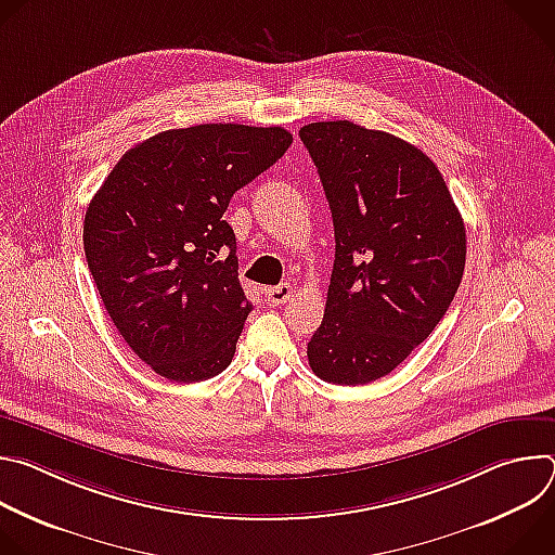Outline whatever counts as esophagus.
<instances>
[{
	"mask_svg": "<svg viewBox=\"0 0 555 555\" xmlns=\"http://www.w3.org/2000/svg\"><path fill=\"white\" fill-rule=\"evenodd\" d=\"M292 285L289 283H281V285H274V287H268L266 289V300L270 305H283L292 298Z\"/></svg>",
	"mask_w": 555,
	"mask_h": 555,
	"instance_id": "1",
	"label": "esophagus"
}]
</instances>
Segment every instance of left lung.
Instances as JSON below:
<instances>
[{
    "label": "left lung",
    "instance_id": "8db88e82",
    "mask_svg": "<svg viewBox=\"0 0 555 555\" xmlns=\"http://www.w3.org/2000/svg\"><path fill=\"white\" fill-rule=\"evenodd\" d=\"M336 236L327 305L307 343L311 371L358 386L388 375L446 315L465 268V225L430 157L349 120L298 131Z\"/></svg>",
    "mask_w": 555,
    "mask_h": 555
}]
</instances>
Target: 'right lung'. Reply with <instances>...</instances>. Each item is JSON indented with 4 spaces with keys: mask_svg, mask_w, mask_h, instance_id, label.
I'll use <instances>...</instances> for the list:
<instances>
[{
    "mask_svg": "<svg viewBox=\"0 0 555 555\" xmlns=\"http://www.w3.org/2000/svg\"><path fill=\"white\" fill-rule=\"evenodd\" d=\"M289 144L283 127L169 129L129 149L92 197L88 268L116 330L157 375L191 384L232 362L253 302L223 212Z\"/></svg>",
    "mask_w": 555,
    "mask_h": 555,
    "instance_id": "right-lung-1",
    "label": "right lung"
}]
</instances>
